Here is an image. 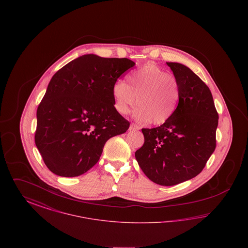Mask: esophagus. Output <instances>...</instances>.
Instances as JSON below:
<instances>
[{"instance_id":"34e87169","label":"esophagus","mask_w":248,"mask_h":248,"mask_svg":"<svg viewBox=\"0 0 248 248\" xmlns=\"http://www.w3.org/2000/svg\"><path fill=\"white\" fill-rule=\"evenodd\" d=\"M130 131H135V130H139V127L136 125V124H132L131 125H130L129 127Z\"/></svg>"}]
</instances>
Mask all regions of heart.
<instances>
[{
  "label": "heart",
  "mask_w": 248,
  "mask_h": 248,
  "mask_svg": "<svg viewBox=\"0 0 248 248\" xmlns=\"http://www.w3.org/2000/svg\"><path fill=\"white\" fill-rule=\"evenodd\" d=\"M111 92L119 113L127 114L137 105L136 121L154 125L165 124L172 118L180 99L177 78L154 64H146L130 72L126 83L115 82Z\"/></svg>",
  "instance_id": "1"
}]
</instances>
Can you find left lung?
I'll return each instance as SVG.
<instances>
[{
	"label": "left lung",
	"instance_id": "left-lung-1",
	"mask_svg": "<svg viewBox=\"0 0 248 248\" xmlns=\"http://www.w3.org/2000/svg\"><path fill=\"white\" fill-rule=\"evenodd\" d=\"M180 85L176 112L155 128H142L135 156L154 183L173 186L200 174L216 149L218 114L208 86L185 65L166 62Z\"/></svg>",
	"mask_w": 248,
	"mask_h": 248
}]
</instances>
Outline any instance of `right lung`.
<instances>
[{
  "mask_svg": "<svg viewBox=\"0 0 248 248\" xmlns=\"http://www.w3.org/2000/svg\"><path fill=\"white\" fill-rule=\"evenodd\" d=\"M135 66L128 59L84 55L52 77L37 108L35 144L48 169L83 175L99 160L108 140L130 123L114 108L112 85Z\"/></svg>",
  "mask_w": 248,
  "mask_h": 248,
  "instance_id": "1",
  "label": "right lung"
}]
</instances>
